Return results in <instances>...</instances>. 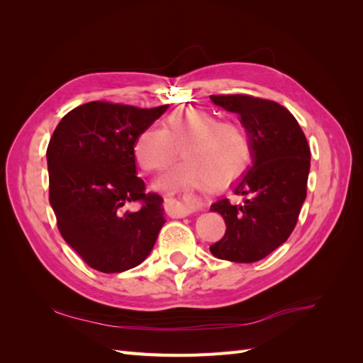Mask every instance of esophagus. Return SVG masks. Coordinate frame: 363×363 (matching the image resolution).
<instances>
[{"mask_svg": "<svg viewBox=\"0 0 363 363\" xmlns=\"http://www.w3.org/2000/svg\"><path fill=\"white\" fill-rule=\"evenodd\" d=\"M174 206V213L175 216H188L191 213L199 212L203 208V203L200 200H196L192 195H179L175 199L171 200Z\"/></svg>", "mask_w": 363, "mask_h": 363, "instance_id": "1", "label": "esophagus"}]
</instances>
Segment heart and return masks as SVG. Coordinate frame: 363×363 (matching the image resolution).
Instances as JSON below:
<instances>
[{"label": "heart", "mask_w": 363, "mask_h": 363, "mask_svg": "<svg viewBox=\"0 0 363 363\" xmlns=\"http://www.w3.org/2000/svg\"><path fill=\"white\" fill-rule=\"evenodd\" d=\"M182 151L191 167L167 174L160 186L212 191L242 177L251 162L252 142L242 124L221 121L203 108L171 115L163 128L148 125L133 142V157L147 172L172 167L182 159Z\"/></svg>", "instance_id": "obj_1"}]
</instances>
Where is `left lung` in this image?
<instances>
[{
  "label": "left lung",
  "mask_w": 363,
  "mask_h": 363,
  "mask_svg": "<svg viewBox=\"0 0 363 363\" xmlns=\"http://www.w3.org/2000/svg\"><path fill=\"white\" fill-rule=\"evenodd\" d=\"M213 104L239 115L251 136L252 164L233 188L244 203L218 200L211 211L225 235L211 245L218 257L251 263L286 242L306 200L311 148L294 115L276 101L251 95H211Z\"/></svg>",
  "instance_id": "obj_1"
}]
</instances>
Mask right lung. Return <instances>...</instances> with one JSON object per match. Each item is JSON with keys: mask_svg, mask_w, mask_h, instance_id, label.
I'll return each instance as SVG.
<instances>
[{"mask_svg": "<svg viewBox=\"0 0 363 363\" xmlns=\"http://www.w3.org/2000/svg\"><path fill=\"white\" fill-rule=\"evenodd\" d=\"M167 108L91 101L65 115L50 139V204L59 232L96 271L135 268L156 244L164 224L163 199L145 194L133 142ZM131 202L141 207L128 211Z\"/></svg>", "mask_w": 363, "mask_h": 363, "instance_id": "right-lung-1", "label": "right lung"}]
</instances>
